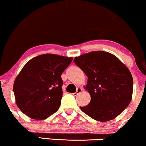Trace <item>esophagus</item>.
Listing matches in <instances>:
<instances>
[{
    "mask_svg": "<svg viewBox=\"0 0 146 146\" xmlns=\"http://www.w3.org/2000/svg\"><path fill=\"white\" fill-rule=\"evenodd\" d=\"M82 90V88H80V87H78V88H77L76 92H75V93H73V95H74V96H77V95H78L79 94V93H81Z\"/></svg>",
    "mask_w": 146,
    "mask_h": 146,
    "instance_id": "34e87169",
    "label": "esophagus"
}]
</instances>
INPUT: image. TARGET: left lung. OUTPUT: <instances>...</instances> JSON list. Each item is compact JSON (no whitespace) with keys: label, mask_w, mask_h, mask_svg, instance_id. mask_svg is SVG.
Returning <instances> with one entry per match:
<instances>
[{"label":"left lung","mask_w":146,"mask_h":146,"mask_svg":"<svg viewBox=\"0 0 146 146\" xmlns=\"http://www.w3.org/2000/svg\"><path fill=\"white\" fill-rule=\"evenodd\" d=\"M88 77L85 88L90 103L80 108L100 121L113 119L123 111L132 100L133 80L130 71L116 56L98 51L73 60Z\"/></svg>","instance_id":"8db88e82"}]
</instances>
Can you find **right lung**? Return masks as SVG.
Instances as JSON below:
<instances>
[{"label": "right lung", "instance_id": "obj_1", "mask_svg": "<svg viewBox=\"0 0 146 146\" xmlns=\"http://www.w3.org/2000/svg\"><path fill=\"white\" fill-rule=\"evenodd\" d=\"M72 60V58L44 54L25 65L14 84L16 104L23 113L42 120L58 111L62 97L61 75Z\"/></svg>", "mask_w": 146, "mask_h": 146}]
</instances>
